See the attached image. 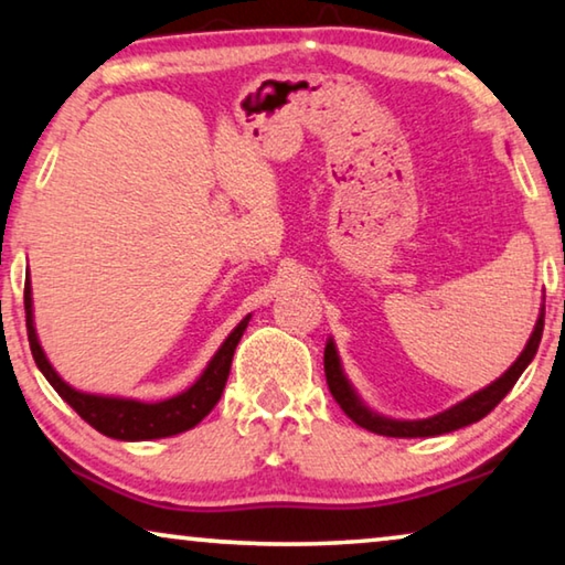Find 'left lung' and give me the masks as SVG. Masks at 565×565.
I'll return each mask as SVG.
<instances>
[{
  "instance_id": "1",
  "label": "left lung",
  "mask_w": 565,
  "mask_h": 565,
  "mask_svg": "<svg viewBox=\"0 0 565 565\" xmlns=\"http://www.w3.org/2000/svg\"><path fill=\"white\" fill-rule=\"evenodd\" d=\"M543 318H545V306H541V312H537L535 328H533L531 338H527L523 353L518 355L513 366L502 373L500 379H494L492 384L480 388V392H475L472 396L462 398L459 404L449 406V409L427 416V419H392V416L373 412L371 406L359 396V392H355L349 376H345L341 355H338L333 338H328L326 341V353H323L328 388H331L335 402L341 404V409L349 414L351 419L359 424V427L369 429L373 434H381V437H398V439L437 437V434H447V431L470 427V424L480 422L482 416H488L494 406L505 398V394L515 386V381L520 379V373H523L527 369V363L533 361L537 343H541V335H543Z\"/></svg>"
}]
</instances>
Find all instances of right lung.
Segmentation results:
<instances>
[{
	"mask_svg": "<svg viewBox=\"0 0 565 565\" xmlns=\"http://www.w3.org/2000/svg\"><path fill=\"white\" fill-rule=\"evenodd\" d=\"M24 312H28V338L30 349L34 355V363L42 371V376L50 381V386L65 398L73 409L90 424L93 429L106 434L110 439L120 441H146V439H163L181 434L186 429L196 427L206 414L214 409L220 402L227 384L232 355L237 349L242 333L247 331V323L253 316H245L234 326V331L224 338V343L216 349L212 361L206 363L192 386L184 392L161 402H141V398H126V396H106V394H90L81 392L67 384L60 373L52 369L45 351H42L38 328H34V310H32V282L30 273L24 277Z\"/></svg>",
	"mask_w": 565,
	"mask_h": 565,
	"instance_id": "right-lung-1",
	"label": "right lung"
}]
</instances>
